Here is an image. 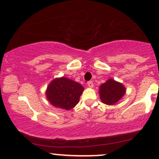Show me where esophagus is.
Instances as JSON below:
<instances>
[{
	"instance_id": "1",
	"label": "esophagus",
	"mask_w": 159,
	"mask_h": 159,
	"mask_svg": "<svg viewBox=\"0 0 159 159\" xmlns=\"http://www.w3.org/2000/svg\"><path fill=\"white\" fill-rule=\"evenodd\" d=\"M88 87L93 88V83L92 81H88Z\"/></svg>"
}]
</instances>
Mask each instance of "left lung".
<instances>
[{
    "instance_id": "obj_1",
    "label": "left lung",
    "mask_w": 159,
    "mask_h": 159,
    "mask_svg": "<svg viewBox=\"0 0 159 159\" xmlns=\"http://www.w3.org/2000/svg\"><path fill=\"white\" fill-rule=\"evenodd\" d=\"M100 98L102 102L112 105L118 102L125 93V89L122 84L114 80L110 79L100 86Z\"/></svg>"
}]
</instances>
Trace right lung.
Returning <instances> with one entry per match:
<instances>
[{"label":"right lung","instance_id":"add662e5","mask_svg":"<svg viewBox=\"0 0 159 159\" xmlns=\"http://www.w3.org/2000/svg\"><path fill=\"white\" fill-rule=\"evenodd\" d=\"M83 90L78 82L62 77L54 80L49 84L47 98L53 106L69 110L79 102Z\"/></svg>","mask_w":159,"mask_h":159}]
</instances>
